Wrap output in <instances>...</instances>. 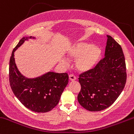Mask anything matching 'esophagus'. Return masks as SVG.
I'll use <instances>...</instances> for the list:
<instances>
[{"instance_id":"esophagus-1","label":"esophagus","mask_w":134,"mask_h":134,"mask_svg":"<svg viewBox=\"0 0 134 134\" xmlns=\"http://www.w3.org/2000/svg\"><path fill=\"white\" fill-rule=\"evenodd\" d=\"M69 79L71 81H74L76 80V77L74 75H73V74H70V75H69Z\"/></svg>"}]
</instances>
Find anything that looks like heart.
I'll return each mask as SVG.
<instances>
[{
	"label": "heart",
	"mask_w": 134,
	"mask_h": 134,
	"mask_svg": "<svg viewBox=\"0 0 134 134\" xmlns=\"http://www.w3.org/2000/svg\"><path fill=\"white\" fill-rule=\"evenodd\" d=\"M67 56L71 59H77L76 68L81 72L90 71L98 64L103 54L101 48L87 42H78L71 46L66 51ZM61 62L66 64L64 59Z\"/></svg>",
	"instance_id": "1"
}]
</instances>
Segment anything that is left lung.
<instances>
[{"label": "left lung", "instance_id": "8db88e82", "mask_svg": "<svg viewBox=\"0 0 134 134\" xmlns=\"http://www.w3.org/2000/svg\"><path fill=\"white\" fill-rule=\"evenodd\" d=\"M107 37L104 59L79 78L81 90L77 100L89 111H101L110 107L126 84V64L122 48L111 36Z\"/></svg>", "mask_w": 134, "mask_h": 134}]
</instances>
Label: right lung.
<instances>
[{"label": "right lung", "mask_w": 134, "mask_h": 134, "mask_svg": "<svg viewBox=\"0 0 134 134\" xmlns=\"http://www.w3.org/2000/svg\"><path fill=\"white\" fill-rule=\"evenodd\" d=\"M30 38L35 37L22 38L12 52L9 60V84L15 96L24 107L35 112H48L59 103L62 93L68 83V75L66 73L48 71L35 78L24 76L16 66L14 53Z\"/></svg>", "instance_id": "right-lung-1"}]
</instances>
